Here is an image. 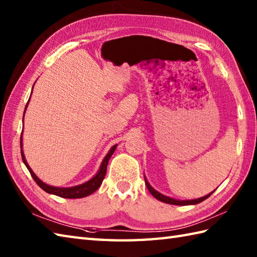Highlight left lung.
<instances>
[{"mask_svg": "<svg viewBox=\"0 0 257 257\" xmlns=\"http://www.w3.org/2000/svg\"><path fill=\"white\" fill-rule=\"evenodd\" d=\"M145 182H146V185H147V188H148V190H149V192L155 196V198L157 199V200H159V201H161V202H165V203H168V204H173V205H191V204H198V203H200V202H202V201H204L205 199H207L209 198V196L214 192V191H213V192H211V193H209V194H206L205 196H202V198H199V199H194V200H176V199H172V198H169V196H167V195H163V194H161L160 192H158V191H156L154 188L151 187V185L149 184V182H148V180L146 179V177H145Z\"/></svg>", "mask_w": 257, "mask_h": 257, "instance_id": "1", "label": "left lung"}]
</instances>
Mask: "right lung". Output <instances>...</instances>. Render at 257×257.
Wrapping results in <instances>:
<instances>
[{"mask_svg": "<svg viewBox=\"0 0 257 257\" xmlns=\"http://www.w3.org/2000/svg\"><path fill=\"white\" fill-rule=\"evenodd\" d=\"M30 100V99H29ZM29 105V101L26 103V107ZM25 107V109H26ZM25 113V111H24ZM117 148V145H114L113 147H111V149L109 150V152L107 154V156L103 158V160L100 165L99 170H98L97 174L94 177L91 178L88 181L85 182V183H81L79 185H75V187H70V188H57V187H52V185H48L46 183H44L37 178L36 174L33 172V170L31 169V167L29 166V163H27L26 159H25V156H24V152L23 149H22V136H21V155H22V160H23L24 165L26 166V168L29 169V171L31 173L32 178L34 179V181L37 183V185H40V188H42L43 190L45 191L47 193H51L54 195H57V196H61V198H65V199H79V198H85V196H88L91 193H94L95 191L100 187L101 183H102V180L106 176V171H107V165H108V161L110 159V157L112 156V154L114 152Z\"/></svg>", "mask_w": 257, "mask_h": 257, "instance_id": "add662e5", "label": "right lung"}]
</instances>
